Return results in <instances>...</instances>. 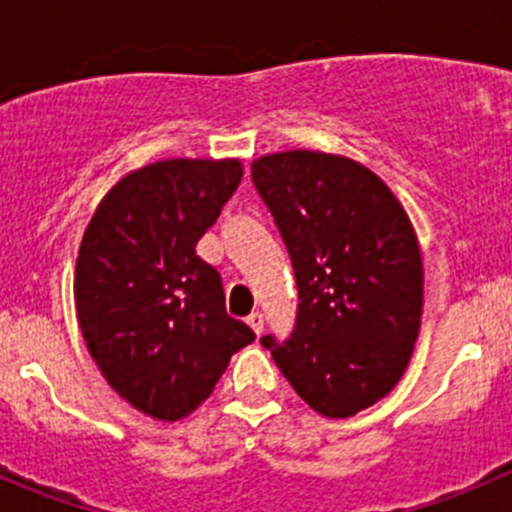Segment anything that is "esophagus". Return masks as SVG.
I'll return each instance as SVG.
<instances>
[{"instance_id": "34e87169", "label": "esophagus", "mask_w": 512, "mask_h": 512, "mask_svg": "<svg viewBox=\"0 0 512 512\" xmlns=\"http://www.w3.org/2000/svg\"><path fill=\"white\" fill-rule=\"evenodd\" d=\"M247 324H250V327H252V332H255L257 337H260V334H262V329H265V317H262L260 312H252L250 317H247Z\"/></svg>"}]
</instances>
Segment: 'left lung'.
<instances>
[{
    "instance_id": "1",
    "label": "left lung",
    "mask_w": 512,
    "mask_h": 512,
    "mask_svg": "<svg viewBox=\"0 0 512 512\" xmlns=\"http://www.w3.org/2000/svg\"><path fill=\"white\" fill-rule=\"evenodd\" d=\"M252 183L299 294L289 339L267 334L262 347L322 416L369 409L399 384L421 327L423 265L409 215L379 175L329 153L262 156Z\"/></svg>"
}]
</instances>
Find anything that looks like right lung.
<instances>
[{"label": "right lung", "instance_id": "right-lung-1", "mask_svg": "<svg viewBox=\"0 0 512 512\" xmlns=\"http://www.w3.org/2000/svg\"><path fill=\"white\" fill-rule=\"evenodd\" d=\"M242 180L240 160H158L118 180L84 232L74 277L86 347L133 409H198L255 332L225 312L220 272L195 255Z\"/></svg>", "mask_w": 512, "mask_h": 512}]
</instances>
